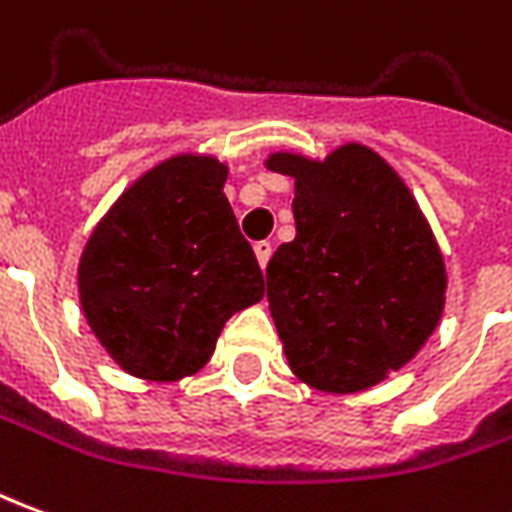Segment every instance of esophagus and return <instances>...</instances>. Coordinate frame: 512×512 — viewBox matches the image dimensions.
Listing matches in <instances>:
<instances>
[{
    "mask_svg": "<svg viewBox=\"0 0 512 512\" xmlns=\"http://www.w3.org/2000/svg\"><path fill=\"white\" fill-rule=\"evenodd\" d=\"M255 257H257V263H260V268H266L268 260H271V244H268V241H257Z\"/></svg>",
    "mask_w": 512,
    "mask_h": 512,
    "instance_id": "obj_1",
    "label": "esophagus"
}]
</instances>
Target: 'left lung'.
Here are the masks:
<instances>
[{
  "label": "left lung",
  "instance_id": "8db88e82",
  "mask_svg": "<svg viewBox=\"0 0 512 512\" xmlns=\"http://www.w3.org/2000/svg\"><path fill=\"white\" fill-rule=\"evenodd\" d=\"M296 238L268 260V310L288 366L310 388L357 393L407 366L446 305V266L416 196L360 141L327 157L280 149Z\"/></svg>",
  "mask_w": 512,
  "mask_h": 512
}]
</instances>
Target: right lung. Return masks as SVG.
<instances>
[{"label":"right lung","instance_id":"1","mask_svg":"<svg viewBox=\"0 0 512 512\" xmlns=\"http://www.w3.org/2000/svg\"><path fill=\"white\" fill-rule=\"evenodd\" d=\"M230 166L177 152L107 207L77 266L82 316L110 360L146 382L194 377L224 324L263 299V271L224 182Z\"/></svg>","mask_w":512,"mask_h":512}]
</instances>
